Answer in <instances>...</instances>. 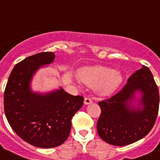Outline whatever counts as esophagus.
Listing matches in <instances>:
<instances>
[{"instance_id": "esophagus-1", "label": "esophagus", "mask_w": 160, "mask_h": 160, "mask_svg": "<svg viewBox=\"0 0 160 160\" xmlns=\"http://www.w3.org/2000/svg\"><path fill=\"white\" fill-rule=\"evenodd\" d=\"M92 99L90 98H85L84 99V103L86 105H88V104H90V103H92Z\"/></svg>"}]
</instances>
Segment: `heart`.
<instances>
[{"mask_svg":"<svg viewBox=\"0 0 160 160\" xmlns=\"http://www.w3.org/2000/svg\"><path fill=\"white\" fill-rule=\"evenodd\" d=\"M82 81L88 87H95L98 94L109 95L114 92L122 82V74L118 70L104 66H88L79 73Z\"/></svg>","mask_w":160,"mask_h":160,"instance_id":"obj_1","label":"heart"}]
</instances>
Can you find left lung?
<instances>
[{
  "label": "left lung",
  "instance_id": "1",
  "mask_svg": "<svg viewBox=\"0 0 160 160\" xmlns=\"http://www.w3.org/2000/svg\"><path fill=\"white\" fill-rule=\"evenodd\" d=\"M136 92L142 94L137 108L132 104ZM98 105L102 112L97 131L106 142L126 146L146 136L155 124L159 105V90L149 68L142 66L119 92Z\"/></svg>",
  "mask_w": 160,
  "mask_h": 160
}]
</instances>
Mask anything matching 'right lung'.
Instances as JSON below:
<instances>
[{
	"mask_svg": "<svg viewBox=\"0 0 160 160\" xmlns=\"http://www.w3.org/2000/svg\"><path fill=\"white\" fill-rule=\"evenodd\" d=\"M54 53L42 52L15 65L4 94V109L8 123L28 143L42 148L60 146L67 139L71 120L82 107V96H73L62 87L46 94L32 92L31 80L37 70L50 64Z\"/></svg>",
	"mask_w": 160,
	"mask_h": 160,
	"instance_id": "add662e5",
	"label": "right lung"
}]
</instances>
